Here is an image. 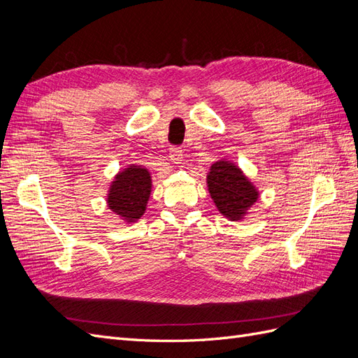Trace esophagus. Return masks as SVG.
<instances>
[{"instance_id": "esophagus-1", "label": "esophagus", "mask_w": 358, "mask_h": 358, "mask_svg": "<svg viewBox=\"0 0 358 358\" xmlns=\"http://www.w3.org/2000/svg\"><path fill=\"white\" fill-rule=\"evenodd\" d=\"M169 155H170V159L173 164H180V161L183 158V150L180 146H171Z\"/></svg>"}]
</instances>
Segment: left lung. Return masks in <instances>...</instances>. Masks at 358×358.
<instances>
[{
  "label": "left lung",
  "instance_id": "8db88e82",
  "mask_svg": "<svg viewBox=\"0 0 358 358\" xmlns=\"http://www.w3.org/2000/svg\"><path fill=\"white\" fill-rule=\"evenodd\" d=\"M208 185L216 208L233 221L239 220L257 201L255 188L231 162H215L208 175Z\"/></svg>",
  "mask_w": 358,
  "mask_h": 358
}]
</instances>
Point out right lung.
<instances>
[{
    "instance_id": "1",
    "label": "right lung",
    "mask_w": 358,
    "mask_h": 358,
    "mask_svg": "<svg viewBox=\"0 0 358 358\" xmlns=\"http://www.w3.org/2000/svg\"><path fill=\"white\" fill-rule=\"evenodd\" d=\"M149 194V171L142 166H129L113 180L107 203L116 215L131 222L143 215Z\"/></svg>"
}]
</instances>
